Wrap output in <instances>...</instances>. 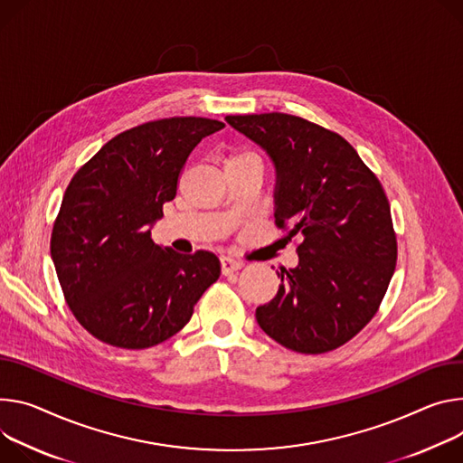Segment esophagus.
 Returning a JSON list of instances; mask_svg holds the SVG:
<instances>
[{"instance_id": "esophagus-1", "label": "esophagus", "mask_w": 463, "mask_h": 463, "mask_svg": "<svg viewBox=\"0 0 463 463\" xmlns=\"http://www.w3.org/2000/svg\"><path fill=\"white\" fill-rule=\"evenodd\" d=\"M241 268H243V262H240V260H234L231 257H223L222 259V273L223 275H231V273H234V271H238Z\"/></svg>"}]
</instances>
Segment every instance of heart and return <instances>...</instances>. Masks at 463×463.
Masks as SVG:
<instances>
[{
  "instance_id": "1",
  "label": "heart",
  "mask_w": 463,
  "mask_h": 463,
  "mask_svg": "<svg viewBox=\"0 0 463 463\" xmlns=\"http://www.w3.org/2000/svg\"><path fill=\"white\" fill-rule=\"evenodd\" d=\"M245 158H259L255 153L250 151H245V149H238V151H232L229 156H227V164L229 162H238V160H245Z\"/></svg>"
}]
</instances>
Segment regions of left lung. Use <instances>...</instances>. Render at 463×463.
I'll use <instances>...</instances> for the list:
<instances>
[{
  "mask_svg": "<svg viewBox=\"0 0 463 463\" xmlns=\"http://www.w3.org/2000/svg\"><path fill=\"white\" fill-rule=\"evenodd\" d=\"M277 170L275 223L298 245L299 264L280 268L277 296L257 308L260 328L303 354L347 344L381 307L397 262L390 201L356 149L305 118L227 116Z\"/></svg>",
  "mask_w": 463,
  "mask_h": 463,
  "instance_id": "left-lung-1",
  "label": "left lung"
}]
</instances>
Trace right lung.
Returning <instances> with one entry per match:
<instances>
[{
	"mask_svg": "<svg viewBox=\"0 0 463 463\" xmlns=\"http://www.w3.org/2000/svg\"><path fill=\"white\" fill-rule=\"evenodd\" d=\"M223 128L195 116L147 121L109 140L71 177L52 259L71 314L99 342L119 349L165 342L220 279L214 253L160 247L151 225L175 197L192 149Z\"/></svg>",
	"mask_w": 463,
	"mask_h": 463,
	"instance_id": "add662e5",
	"label": "right lung"
}]
</instances>
